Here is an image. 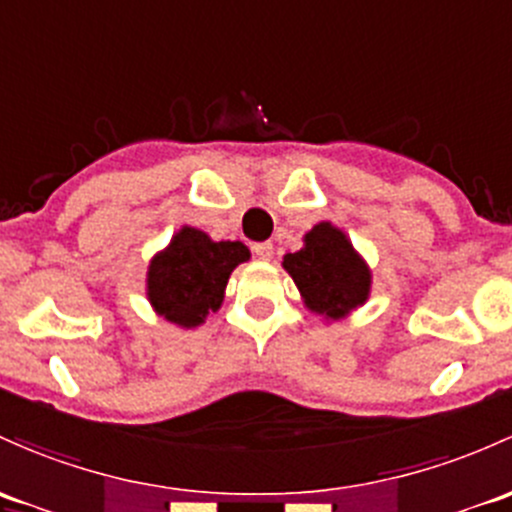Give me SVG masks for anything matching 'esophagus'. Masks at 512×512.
<instances>
[{"label": "esophagus", "instance_id": "esophagus-1", "mask_svg": "<svg viewBox=\"0 0 512 512\" xmlns=\"http://www.w3.org/2000/svg\"><path fill=\"white\" fill-rule=\"evenodd\" d=\"M252 252H255L260 260H270L274 247H272V242H257V245H252Z\"/></svg>", "mask_w": 512, "mask_h": 512}]
</instances>
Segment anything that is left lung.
Segmentation results:
<instances>
[{"label": "left lung", "instance_id": "1", "mask_svg": "<svg viewBox=\"0 0 512 512\" xmlns=\"http://www.w3.org/2000/svg\"><path fill=\"white\" fill-rule=\"evenodd\" d=\"M282 267L297 284L301 301L326 324L348 319L370 299L373 270L351 238L331 220L304 233V247L287 252Z\"/></svg>", "mask_w": 512, "mask_h": 512}]
</instances>
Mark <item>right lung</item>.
<instances>
[{
	"instance_id": "1",
	"label": "right lung",
	"mask_w": 512,
	"mask_h": 512,
	"mask_svg": "<svg viewBox=\"0 0 512 512\" xmlns=\"http://www.w3.org/2000/svg\"><path fill=\"white\" fill-rule=\"evenodd\" d=\"M250 260L240 240L215 242L203 230L181 225L147 267V299L157 316L176 328L203 326L223 306L230 274Z\"/></svg>"
}]
</instances>
